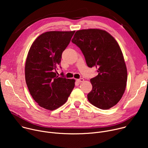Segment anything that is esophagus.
Here are the masks:
<instances>
[{
    "label": "esophagus",
    "instance_id": "esophagus-1",
    "mask_svg": "<svg viewBox=\"0 0 148 148\" xmlns=\"http://www.w3.org/2000/svg\"><path fill=\"white\" fill-rule=\"evenodd\" d=\"M77 81L78 82H82L84 81V79L81 78H79V79H77Z\"/></svg>",
    "mask_w": 148,
    "mask_h": 148
}]
</instances>
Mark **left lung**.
<instances>
[{"instance_id": "obj_1", "label": "left lung", "mask_w": 148, "mask_h": 148, "mask_svg": "<svg viewBox=\"0 0 148 148\" xmlns=\"http://www.w3.org/2000/svg\"><path fill=\"white\" fill-rule=\"evenodd\" d=\"M71 41L81 50L87 66L97 69L98 74L90 79L89 102L101 110L112 108L121 99L128 77L117 41L106 31L97 29L77 31Z\"/></svg>"}]
</instances>
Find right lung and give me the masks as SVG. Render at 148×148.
Returning a JSON list of instances; mask_svg holds the SVG:
<instances>
[{
    "label": "right lung",
    "instance_id": "add662e5",
    "mask_svg": "<svg viewBox=\"0 0 148 148\" xmlns=\"http://www.w3.org/2000/svg\"><path fill=\"white\" fill-rule=\"evenodd\" d=\"M74 33H44L35 40L29 51L25 65L26 84L34 100L46 110L53 111L64 104L74 87L75 79L56 74L62 53Z\"/></svg>",
    "mask_w": 148,
    "mask_h": 148
}]
</instances>
